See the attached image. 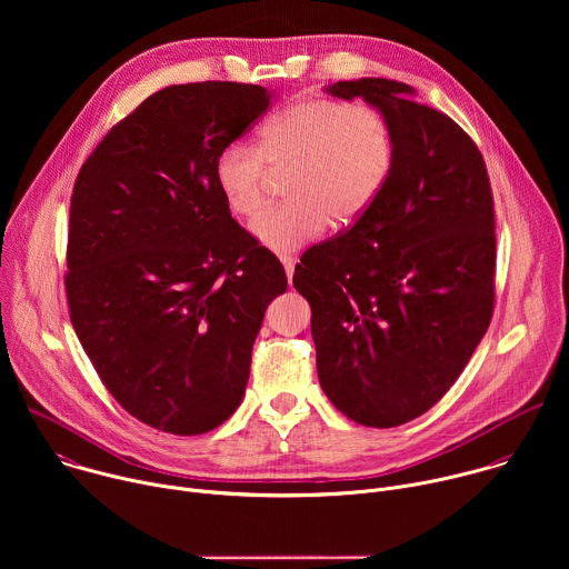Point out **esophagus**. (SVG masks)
Listing matches in <instances>:
<instances>
[{"mask_svg":"<svg viewBox=\"0 0 569 569\" xmlns=\"http://www.w3.org/2000/svg\"><path fill=\"white\" fill-rule=\"evenodd\" d=\"M281 263H283L288 283H292V274H295V263H297V259H292V257H281Z\"/></svg>","mask_w":569,"mask_h":569,"instance_id":"esophagus-1","label":"esophagus"}]
</instances>
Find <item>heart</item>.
<instances>
[{
  "label": "heart",
  "instance_id": "heart-1",
  "mask_svg": "<svg viewBox=\"0 0 569 569\" xmlns=\"http://www.w3.org/2000/svg\"><path fill=\"white\" fill-rule=\"evenodd\" d=\"M396 134L389 117L369 103L308 99L268 119L254 146L231 141L213 159V184L224 207L252 218L268 169L290 167L283 180L288 202L252 222V236L270 252L290 254L317 240L329 220L358 218L389 180Z\"/></svg>",
  "mask_w": 569,
  "mask_h": 569
}]
</instances>
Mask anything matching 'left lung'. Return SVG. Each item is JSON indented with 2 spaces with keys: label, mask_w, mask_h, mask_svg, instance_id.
<instances>
[{
  "label": "left lung",
  "mask_w": 569,
  "mask_h": 569,
  "mask_svg": "<svg viewBox=\"0 0 569 569\" xmlns=\"http://www.w3.org/2000/svg\"><path fill=\"white\" fill-rule=\"evenodd\" d=\"M323 90L380 108L396 154L369 209L310 248L292 283L312 308L323 393L360 426L396 428L452 387L491 323V184L472 139L410 86L360 78Z\"/></svg>",
  "instance_id": "obj_1"
}]
</instances>
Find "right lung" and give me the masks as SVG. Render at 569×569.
<instances>
[{"instance_id":"1","label":"right lung","mask_w":569,"mask_h":569,"mask_svg":"<svg viewBox=\"0 0 569 569\" xmlns=\"http://www.w3.org/2000/svg\"><path fill=\"white\" fill-rule=\"evenodd\" d=\"M261 86H171L80 169L67 242L73 331L121 408L171 435L224 423L246 396L266 308L288 279L213 184V159L259 119Z\"/></svg>"}]
</instances>
